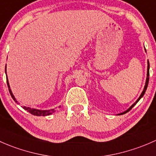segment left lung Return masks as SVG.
I'll use <instances>...</instances> for the list:
<instances>
[{
  "label": "left lung",
  "instance_id": "1",
  "mask_svg": "<svg viewBox=\"0 0 156 156\" xmlns=\"http://www.w3.org/2000/svg\"><path fill=\"white\" fill-rule=\"evenodd\" d=\"M149 61H148V66H147V78H146V84H145V87H144V90H143V92H142V94H140V97L139 98L137 99V100H136V102H135L134 103H133V105H132L131 106H130V108H128V109H127L126 111L125 112H122V113H120V114H119V115H123V114H125V113H127V112H129L130 111V109H131L133 107V106H135V105L136 104V103H137V102L139 101L140 100L141 98H142L143 97H144V94H145V92H146V89H147V87H148V84H149Z\"/></svg>",
  "mask_w": 156,
  "mask_h": 156
}]
</instances>
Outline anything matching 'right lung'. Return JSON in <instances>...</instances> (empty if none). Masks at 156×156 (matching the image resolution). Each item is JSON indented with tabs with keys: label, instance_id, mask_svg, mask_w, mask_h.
<instances>
[{
	"label": "right lung",
	"instance_id": "add662e5",
	"mask_svg": "<svg viewBox=\"0 0 156 156\" xmlns=\"http://www.w3.org/2000/svg\"><path fill=\"white\" fill-rule=\"evenodd\" d=\"M5 72H6V75H7V72H6V70H5ZM7 86H8V88H9V91H10V94L11 97H12V100H13L14 101L16 102V103H17V104H19L18 101H17V100H16L15 97H14L13 94H12V91H11L10 84H9V82H8V79H7ZM23 108H24L25 110H27V111L31 113V114L34 115H37V116H46V115H49L52 114V113L54 112H55L54 109L39 110V109H36V108H30V107H26V106H23Z\"/></svg>",
	"mask_w": 156,
	"mask_h": 156
}]
</instances>
